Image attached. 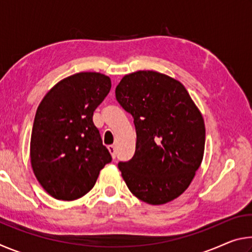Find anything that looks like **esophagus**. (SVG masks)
Here are the masks:
<instances>
[{"mask_svg": "<svg viewBox=\"0 0 252 252\" xmlns=\"http://www.w3.org/2000/svg\"><path fill=\"white\" fill-rule=\"evenodd\" d=\"M108 150H109V152H110V155H111V157L113 158V159H116V157H117V151H116V147L114 146H109L108 147Z\"/></svg>", "mask_w": 252, "mask_h": 252, "instance_id": "34e87169", "label": "esophagus"}]
</instances>
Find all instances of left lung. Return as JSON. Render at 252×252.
Instances as JSON below:
<instances>
[{
  "label": "left lung",
  "instance_id": "left-lung-1",
  "mask_svg": "<svg viewBox=\"0 0 252 252\" xmlns=\"http://www.w3.org/2000/svg\"><path fill=\"white\" fill-rule=\"evenodd\" d=\"M119 103L133 117V158L119 169L131 193L152 206L185 192L201 164L206 127L180 81L157 71H136L116 88Z\"/></svg>",
  "mask_w": 252,
  "mask_h": 252
}]
</instances>
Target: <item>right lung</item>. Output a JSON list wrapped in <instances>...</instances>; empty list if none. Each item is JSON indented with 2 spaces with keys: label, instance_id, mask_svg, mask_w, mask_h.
<instances>
[{
  "label": "right lung",
  "instance_id": "add662e5",
  "mask_svg": "<svg viewBox=\"0 0 252 252\" xmlns=\"http://www.w3.org/2000/svg\"><path fill=\"white\" fill-rule=\"evenodd\" d=\"M110 89L109 76L80 72L60 81L41 101L30 158L34 176L51 197L64 201L83 197L112 160L92 121Z\"/></svg>",
  "mask_w": 252,
  "mask_h": 252
}]
</instances>
